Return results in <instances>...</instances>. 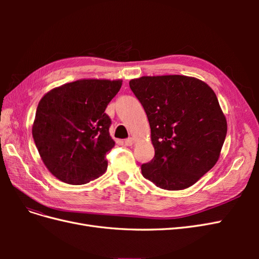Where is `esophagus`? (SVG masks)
<instances>
[{
    "mask_svg": "<svg viewBox=\"0 0 259 259\" xmlns=\"http://www.w3.org/2000/svg\"><path fill=\"white\" fill-rule=\"evenodd\" d=\"M124 144L126 145V146H133V145H134V138L130 137V138H127V139H125V140H124Z\"/></svg>",
    "mask_w": 259,
    "mask_h": 259,
    "instance_id": "34e87169",
    "label": "esophagus"
}]
</instances>
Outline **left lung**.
Segmentation results:
<instances>
[{
    "instance_id": "obj_1",
    "label": "left lung",
    "mask_w": 259,
    "mask_h": 259,
    "mask_svg": "<svg viewBox=\"0 0 259 259\" xmlns=\"http://www.w3.org/2000/svg\"><path fill=\"white\" fill-rule=\"evenodd\" d=\"M130 88L143 105L151 128L154 158L143 176L164 190H184L217 163L227 120L216 94L197 77L142 76Z\"/></svg>"
}]
</instances>
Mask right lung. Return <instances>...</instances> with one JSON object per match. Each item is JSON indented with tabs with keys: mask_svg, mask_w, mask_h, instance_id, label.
Listing matches in <instances>:
<instances>
[{
	"mask_svg": "<svg viewBox=\"0 0 259 259\" xmlns=\"http://www.w3.org/2000/svg\"><path fill=\"white\" fill-rule=\"evenodd\" d=\"M122 80L81 79L48 92L37 105L32 136L41 159L62 183L83 185L103 175L115 143L105 110Z\"/></svg>",
	"mask_w": 259,
	"mask_h": 259,
	"instance_id": "1",
	"label": "right lung"
}]
</instances>
